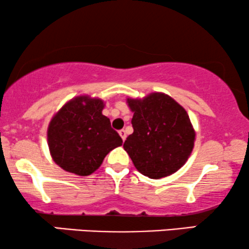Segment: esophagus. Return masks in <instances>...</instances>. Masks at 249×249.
Listing matches in <instances>:
<instances>
[{"label":"esophagus","instance_id":"34e87169","mask_svg":"<svg viewBox=\"0 0 249 249\" xmlns=\"http://www.w3.org/2000/svg\"><path fill=\"white\" fill-rule=\"evenodd\" d=\"M119 135H120V136H121L122 141H125V137H127V135H125V130H124V129H121V130L119 131Z\"/></svg>","mask_w":249,"mask_h":249}]
</instances>
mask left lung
<instances>
[{
    "instance_id": "left-lung-1",
    "label": "left lung",
    "mask_w": 249,
    "mask_h": 249,
    "mask_svg": "<svg viewBox=\"0 0 249 249\" xmlns=\"http://www.w3.org/2000/svg\"><path fill=\"white\" fill-rule=\"evenodd\" d=\"M134 112L124 148L141 174L159 179L179 169L195 146L196 132L182 106L170 96L153 92L143 99H127Z\"/></svg>"
}]
</instances>
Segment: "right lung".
<instances>
[{
    "mask_svg": "<svg viewBox=\"0 0 249 249\" xmlns=\"http://www.w3.org/2000/svg\"><path fill=\"white\" fill-rule=\"evenodd\" d=\"M104 102L89 96L71 99L51 119L48 145L54 162L79 176L92 174L122 140L102 114Z\"/></svg>",
    "mask_w": 249,
    "mask_h": 249,
    "instance_id": "1",
    "label": "right lung"
}]
</instances>
